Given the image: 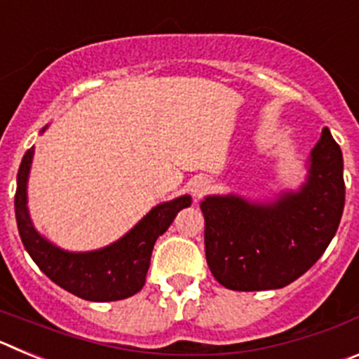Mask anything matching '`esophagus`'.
<instances>
[{
	"mask_svg": "<svg viewBox=\"0 0 359 359\" xmlns=\"http://www.w3.org/2000/svg\"><path fill=\"white\" fill-rule=\"evenodd\" d=\"M189 190H190V194L194 196L196 199H199L208 190V182L205 180V177H196V180L190 182Z\"/></svg>",
	"mask_w": 359,
	"mask_h": 359,
	"instance_id": "obj_1",
	"label": "esophagus"
}]
</instances>
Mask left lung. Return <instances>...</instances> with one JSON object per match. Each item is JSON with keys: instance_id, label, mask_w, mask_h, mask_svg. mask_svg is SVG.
I'll return each mask as SVG.
<instances>
[{"instance_id": "1", "label": "left lung", "mask_w": 359, "mask_h": 359, "mask_svg": "<svg viewBox=\"0 0 359 359\" xmlns=\"http://www.w3.org/2000/svg\"><path fill=\"white\" fill-rule=\"evenodd\" d=\"M344 205V156L325 128L300 192L271 205L237 196H208L201 203L208 268L221 286L233 291L287 286L325 252Z\"/></svg>"}]
</instances>
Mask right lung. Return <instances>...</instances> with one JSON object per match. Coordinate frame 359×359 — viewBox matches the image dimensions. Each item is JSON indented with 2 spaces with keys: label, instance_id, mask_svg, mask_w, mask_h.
Segmentation results:
<instances>
[{
  "label": "right lung",
  "instance_id": "add662e5",
  "mask_svg": "<svg viewBox=\"0 0 359 359\" xmlns=\"http://www.w3.org/2000/svg\"><path fill=\"white\" fill-rule=\"evenodd\" d=\"M32 156L34 147L25 152L19 165L14 208L19 236L41 271L57 286L90 302L122 300L138 293L145 284L154 243L170 226L177 212L190 207L189 196L154 207L129 233L111 246L97 252L69 253L43 239L32 226L27 208Z\"/></svg>",
  "mask_w": 359,
  "mask_h": 359
}]
</instances>
